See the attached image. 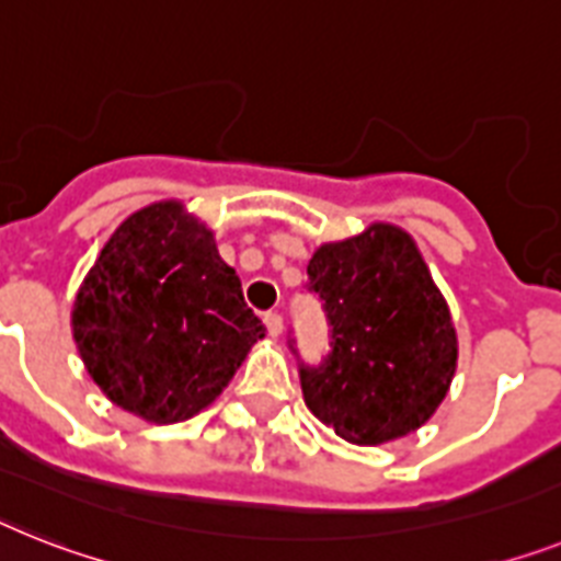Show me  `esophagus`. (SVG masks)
I'll return each mask as SVG.
<instances>
[{
    "label": "esophagus",
    "mask_w": 561,
    "mask_h": 561,
    "mask_svg": "<svg viewBox=\"0 0 561 561\" xmlns=\"http://www.w3.org/2000/svg\"><path fill=\"white\" fill-rule=\"evenodd\" d=\"M263 323H266V330H270V335H280L284 332V318H280V312H266L263 314Z\"/></svg>",
    "instance_id": "obj_1"
}]
</instances>
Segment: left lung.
<instances>
[{
	"label": "left lung",
	"instance_id": "obj_1",
	"mask_svg": "<svg viewBox=\"0 0 561 561\" xmlns=\"http://www.w3.org/2000/svg\"><path fill=\"white\" fill-rule=\"evenodd\" d=\"M307 291L321 300L330 353L298 358L307 407L353 444H383L436 413L456 373V330L410 234L375 224L327 243L307 266Z\"/></svg>",
	"mask_w": 561,
	"mask_h": 561
}]
</instances>
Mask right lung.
Instances as JSON below:
<instances>
[{"mask_svg":"<svg viewBox=\"0 0 561 561\" xmlns=\"http://www.w3.org/2000/svg\"><path fill=\"white\" fill-rule=\"evenodd\" d=\"M71 321L100 390L157 424L211 404L266 332L211 231L180 203H154L114 231Z\"/></svg>","mask_w":561,"mask_h":561,"instance_id":"add662e5","label":"right lung"}]
</instances>
